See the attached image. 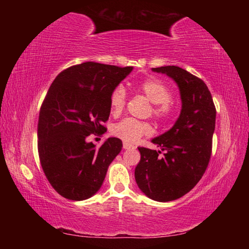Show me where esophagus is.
<instances>
[{
	"instance_id": "esophagus-1",
	"label": "esophagus",
	"mask_w": 249,
	"mask_h": 249,
	"mask_svg": "<svg viewBox=\"0 0 249 249\" xmlns=\"http://www.w3.org/2000/svg\"><path fill=\"white\" fill-rule=\"evenodd\" d=\"M123 148L124 149H135L136 147L132 144H128V142H123Z\"/></svg>"
}]
</instances>
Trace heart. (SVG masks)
I'll return each instance as SVG.
<instances>
[{
    "instance_id": "obj_1",
    "label": "heart",
    "mask_w": 249,
    "mask_h": 249,
    "mask_svg": "<svg viewBox=\"0 0 249 249\" xmlns=\"http://www.w3.org/2000/svg\"><path fill=\"white\" fill-rule=\"evenodd\" d=\"M137 90L142 92L151 103V114L156 120L169 121L175 112V107L171 102V90L165 83L157 79H147L137 86ZM126 103V91L122 86L113 90L109 98V107L113 115H119L123 111ZM153 129L147 122H141L134 119H125L115 124L112 128L114 136L126 142H135L142 136H148Z\"/></svg>"
}]
</instances>
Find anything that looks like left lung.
Instances as JSON below:
<instances>
[{"mask_svg":"<svg viewBox=\"0 0 249 249\" xmlns=\"http://www.w3.org/2000/svg\"><path fill=\"white\" fill-rule=\"evenodd\" d=\"M153 71L175 80L182 108L175 125L151 141L165 154L138 147L141 160L135 168V180L149 199L168 202L192 190L204 175L212 154L216 109L203 80L177 66Z\"/></svg>","mask_w":249,"mask_h":249,"instance_id":"left-lung-1","label":"left lung"}]
</instances>
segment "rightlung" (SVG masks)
I'll use <instances>...</instances> for the list:
<instances>
[{"label": "right lung", "instance_id": "right-lung-1", "mask_svg": "<svg viewBox=\"0 0 249 249\" xmlns=\"http://www.w3.org/2000/svg\"><path fill=\"white\" fill-rule=\"evenodd\" d=\"M132 70L88 61L61 71L50 86L39 111L38 155L46 178L66 199L95 195L122 150L120 138L109 137L99 148L87 138L107 130L112 92Z\"/></svg>", "mask_w": 249, "mask_h": 249}]
</instances>
